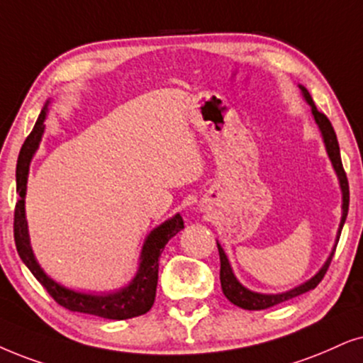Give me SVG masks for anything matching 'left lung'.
Segmentation results:
<instances>
[{"label": "left lung", "instance_id": "1", "mask_svg": "<svg viewBox=\"0 0 363 363\" xmlns=\"http://www.w3.org/2000/svg\"><path fill=\"white\" fill-rule=\"evenodd\" d=\"M300 90H301V95H303V99L306 100V104H308L310 107H311V116H313L316 125H318L320 132H322V137H323V142H325V149H327L328 157H330V160H332V166L335 169V172H337L338 182H340V189H342V219H340V226H338L337 240H335V246H333L332 253H330L328 259L325 261V264L322 266V269H320V272L316 273L313 278H310L308 281H305L303 284H300V286H295L290 291L277 293V295H264V293L251 291V290H247L246 286H242V284L238 281V278L235 277V273H233V268H231V264H229V259H228L226 253H224V250L221 247V245H219V242H218L219 259H221V272H219V278H221L223 293H224V296H226L233 305L240 306V308H245V310H266V308H269V306L283 303V301L291 300V298H295L298 295H303V293L316 288V284L322 281L323 277H325V273H327L330 263H332L335 247H337V242H338V240H340L342 228H343V224H345V219H347V214H348V203H350V191H348L347 174H345V171H343V166H342L340 147H338L337 134H335L332 123H330L327 116H325V113H322V112H318V108L315 107L313 99H311L310 91L306 90L303 85H300Z\"/></svg>", "mask_w": 363, "mask_h": 363}]
</instances>
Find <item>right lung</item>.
Returning a JSON list of instances; mask_svg holds the SVG:
<instances>
[{
    "label": "right lung",
    "mask_w": 363,
    "mask_h": 363,
    "mask_svg": "<svg viewBox=\"0 0 363 363\" xmlns=\"http://www.w3.org/2000/svg\"><path fill=\"white\" fill-rule=\"evenodd\" d=\"M48 104H45L43 110L40 112L38 121H36L33 130L26 137L25 144L21 145L20 155L16 162V192L18 201L15 208V242L18 255L23 263L28 266L33 277L41 283V286L50 293V296L62 305L63 308L70 311H80V313L95 315L100 318L108 320H127L134 316L144 315L152 308L155 300V290H157L159 278V258L162 255L164 246L167 245L172 236H176L181 229H184L182 216L176 214L171 219L159 224L149 233L145 238L144 246H142L140 263L135 277L127 286L121 290L107 293V295H91V293H80L68 290V288L58 284L55 279L48 277L41 269L36 261L33 250L30 245L28 223L25 216V196H26V182H28L30 162L33 159L38 145L41 142V135L45 132V118H47Z\"/></svg>",
    "instance_id": "obj_1"
}]
</instances>
